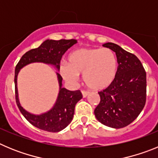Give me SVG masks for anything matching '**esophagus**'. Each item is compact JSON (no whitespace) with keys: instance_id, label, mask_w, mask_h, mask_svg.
Wrapping results in <instances>:
<instances>
[{"instance_id":"1","label":"esophagus","mask_w":158,"mask_h":158,"mask_svg":"<svg viewBox=\"0 0 158 158\" xmlns=\"http://www.w3.org/2000/svg\"><path fill=\"white\" fill-rule=\"evenodd\" d=\"M81 93H82V96H83V97H86V96L89 94V92L85 91V90H81Z\"/></svg>"}]
</instances>
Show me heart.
Instances as JSON below:
<instances>
[{
	"label": "heart",
	"instance_id": "obj_1",
	"mask_svg": "<svg viewBox=\"0 0 158 158\" xmlns=\"http://www.w3.org/2000/svg\"><path fill=\"white\" fill-rule=\"evenodd\" d=\"M117 71L115 54L110 49H78L68 57V63L59 66L61 76L67 81L76 83L84 74L86 85L93 90H101L112 83Z\"/></svg>",
	"mask_w": 158,
	"mask_h": 158
}]
</instances>
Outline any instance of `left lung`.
<instances>
[{
    "instance_id": "obj_1",
    "label": "left lung",
    "mask_w": 158,
    "mask_h": 158,
    "mask_svg": "<svg viewBox=\"0 0 158 158\" xmlns=\"http://www.w3.org/2000/svg\"><path fill=\"white\" fill-rule=\"evenodd\" d=\"M103 46L115 52L118 65L112 83L98 93L100 101L94 114L105 126L123 128L139 116L146 104V73L135 54L113 43Z\"/></svg>"
}]
</instances>
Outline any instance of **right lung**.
<instances>
[{"label":"right lung","mask_w":158,"mask_h":158,"mask_svg":"<svg viewBox=\"0 0 158 158\" xmlns=\"http://www.w3.org/2000/svg\"><path fill=\"white\" fill-rule=\"evenodd\" d=\"M75 43H77L76 40H47L38 48L31 49L25 53L16 65L14 78L16 104L24 118L39 129L49 132H58L66 127L72 121L74 115L75 105L82 98V94L80 90L69 91L62 88V77L57 73L60 88L58 98L54 107L49 111L41 115L31 114L21 107L18 98L17 75L19 69L32 62L51 64L59 69V63L62 55Z\"/></svg>","instance_id":"obj_1"}]
</instances>
